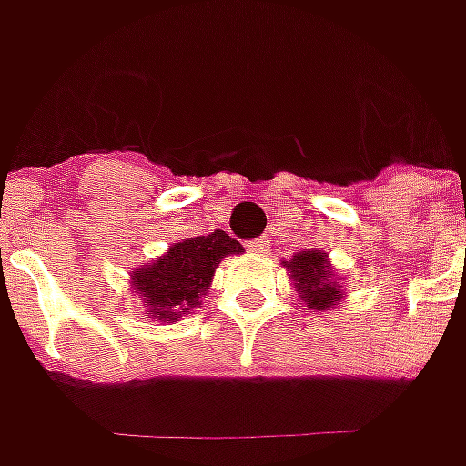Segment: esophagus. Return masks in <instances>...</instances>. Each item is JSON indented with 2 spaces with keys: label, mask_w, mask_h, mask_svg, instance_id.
Segmentation results:
<instances>
[{
  "label": "esophagus",
  "mask_w": 466,
  "mask_h": 466,
  "mask_svg": "<svg viewBox=\"0 0 466 466\" xmlns=\"http://www.w3.org/2000/svg\"><path fill=\"white\" fill-rule=\"evenodd\" d=\"M248 251H254V254L264 257V254H269V241H267V238H257V241L248 243Z\"/></svg>",
  "instance_id": "34e87169"
}]
</instances>
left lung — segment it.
<instances>
[{
    "label": "left lung",
    "mask_w": 466,
    "mask_h": 466,
    "mask_svg": "<svg viewBox=\"0 0 466 466\" xmlns=\"http://www.w3.org/2000/svg\"><path fill=\"white\" fill-rule=\"evenodd\" d=\"M282 264L288 267V272L293 278L298 298L309 306L306 311H331L345 298V288L334 275L329 257L324 251L306 248Z\"/></svg>",
    "instance_id": "obj_1"
}]
</instances>
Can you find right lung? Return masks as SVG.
<instances>
[{"label": "right lung", "mask_w": 466, "mask_h": 466, "mask_svg": "<svg viewBox=\"0 0 466 466\" xmlns=\"http://www.w3.org/2000/svg\"><path fill=\"white\" fill-rule=\"evenodd\" d=\"M241 251V243L233 241L225 230L184 238L173 243L163 257L137 267L132 272V293L142 298L150 319L173 324L202 306L220 261Z\"/></svg>", "instance_id": "right-lung-1"}]
</instances>
